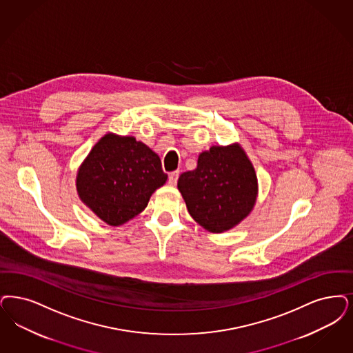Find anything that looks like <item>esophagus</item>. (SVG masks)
Segmentation results:
<instances>
[{
  "mask_svg": "<svg viewBox=\"0 0 353 353\" xmlns=\"http://www.w3.org/2000/svg\"><path fill=\"white\" fill-rule=\"evenodd\" d=\"M179 176H180V172H179V170L172 172L170 174V179H168V183H170V185H176L177 180H179Z\"/></svg>",
  "mask_w": 353,
  "mask_h": 353,
  "instance_id": "34e87169",
  "label": "esophagus"
}]
</instances>
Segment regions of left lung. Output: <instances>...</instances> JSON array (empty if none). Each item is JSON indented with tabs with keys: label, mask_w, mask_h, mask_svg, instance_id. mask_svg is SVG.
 <instances>
[{
	"label": "left lung",
	"mask_w": 353,
	"mask_h": 353,
	"mask_svg": "<svg viewBox=\"0 0 353 353\" xmlns=\"http://www.w3.org/2000/svg\"><path fill=\"white\" fill-rule=\"evenodd\" d=\"M177 186L192 218L212 232L236 226L257 196L254 167L238 144L202 152L197 168L183 172Z\"/></svg>",
	"instance_id": "left-lung-1"
}]
</instances>
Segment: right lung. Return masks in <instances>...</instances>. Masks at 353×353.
Segmentation results:
<instances>
[{"label":"right lung","instance_id":"obj_1","mask_svg":"<svg viewBox=\"0 0 353 353\" xmlns=\"http://www.w3.org/2000/svg\"><path fill=\"white\" fill-rule=\"evenodd\" d=\"M168 176L160 157L132 137L106 134L77 173L81 201L103 222L121 226L143 212Z\"/></svg>","mask_w":353,"mask_h":353}]
</instances>
